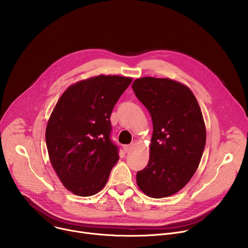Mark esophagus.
<instances>
[{"mask_svg":"<svg viewBox=\"0 0 248 248\" xmlns=\"http://www.w3.org/2000/svg\"><path fill=\"white\" fill-rule=\"evenodd\" d=\"M131 148H132V145H131V144H129V145H124V146H123V149H124V151L125 153L129 152V151L131 150Z\"/></svg>","mask_w":248,"mask_h":248,"instance_id":"34e87169","label":"esophagus"}]
</instances>
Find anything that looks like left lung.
Wrapping results in <instances>:
<instances>
[{"label": "left lung", "instance_id": "left-lung-1", "mask_svg": "<svg viewBox=\"0 0 248 248\" xmlns=\"http://www.w3.org/2000/svg\"><path fill=\"white\" fill-rule=\"evenodd\" d=\"M132 89L153 123L149 162L137 171V186L153 198L170 196L190 181L205 148L200 107L188 87L169 78H138Z\"/></svg>", "mask_w": 248, "mask_h": 248}]
</instances>
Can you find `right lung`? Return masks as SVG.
<instances>
[{
    "instance_id": "right-lung-1",
    "label": "right lung",
    "mask_w": 248,
    "mask_h": 248,
    "mask_svg": "<svg viewBox=\"0 0 248 248\" xmlns=\"http://www.w3.org/2000/svg\"><path fill=\"white\" fill-rule=\"evenodd\" d=\"M130 78L98 76L69 86L46 127L51 164L63 186L78 196L98 193L119 160L111 114Z\"/></svg>"
}]
</instances>
